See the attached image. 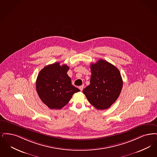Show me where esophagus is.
Wrapping results in <instances>:
<instances>
[{"label": "esophagus", "mask_w": 157, "mask_h": 157, "mask_svg": "<svg viewBox=\"0 0 157 157\" xmlns=\"http://www.w3.org/2000/svg\"><path fill=\"white\" fill-rule=\"evenodd\" d=\"M83 88H84V85H82V86L79 87V89H80L82 91V90H83Z\"/></svg>", "instance_id": "esophagus-1"}]
</instances>
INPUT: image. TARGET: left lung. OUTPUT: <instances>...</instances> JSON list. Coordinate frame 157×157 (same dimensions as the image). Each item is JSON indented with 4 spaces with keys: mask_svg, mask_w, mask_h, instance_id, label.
I'll use <instances>...</instances> for the list:
<instances>
[{
    "mask_svg": "<svg viewBox=\"0 0 157 157\" xmlns=\"http://www.w3.org/2000/svg\"><path fill=\"white\" fill-rule=\"evenodd\" d=\"M90 84L82 90L90 103L97 109H107L120 96L123 82L118 69L100 59L90 66Z\"/></svg>",
    "mask_w": 157,
    "mask_h": 157,
    "instance_id": "left-lung-1",
    "label": "left lung"
}]
</instances>
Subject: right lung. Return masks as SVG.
I'll list each match as a JSON object with an SVG mask.
<instances>
[{
  "mask_svg": "<svg viewBox=\"0 0 157 157\" xmlns=\"http://www.w3.org/2000/svg\"><path fill=\"white\" fill-rule=\"evenodd\" d=\"M69 67L59 63L49 64L41 69L36 80V90L41 101L50 109H60L80 90L71 84L67 75Z\"/></svg>",
  "mask_w": 157,
  "mask_h": 157,
  "instance_id": "right-lung-1",
  "label": "right lung"
}]
</instances>
